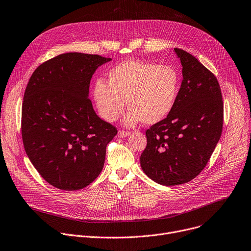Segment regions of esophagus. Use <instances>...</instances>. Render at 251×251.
<instances>
[{"instance_id": "34e87169", "label": "esophagus", "mask_w": 251, "mask_h": 251, "mask_svg": "<svg viewBox=\"0 0 251 251\" xmlns=\"http://www.w3.org/2000/svg\"><path fill=\"white\" fill-rule=\"evenodd\" d=\"M129 132L128 131H125V130H119L118 132V137L119 138H126L129 136Z\"/></svg>"}]
</instances>
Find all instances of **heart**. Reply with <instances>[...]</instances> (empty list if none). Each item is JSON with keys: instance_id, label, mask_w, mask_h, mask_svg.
Here are the masks:
<instances>
[{"instance_id": "heart-1", "label": "heart", "mask_w": 251, "mask_h": 251, "mask_svg": "<svg viewBox=\"0 0 251 251\" xmlns=\"http://www.w3.org/2000/svg\"><path fill=\"white\" fill-rule=\"evenodd\" d=\"M108 83L99 80L94 99L101 118L114 122L126 103L123 123L132 126L142 121L152 126L165 120L174 108L180 90V77L169 65L126 60L113 67Z\"/></svg>"}]
</instances>
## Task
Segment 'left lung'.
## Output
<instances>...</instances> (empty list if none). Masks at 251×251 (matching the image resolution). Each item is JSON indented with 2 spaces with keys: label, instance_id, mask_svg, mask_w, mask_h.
I'll return each instance as SVG.
<instances>
[{
  "label": "left lung",
  "instance_id": "obj_1",
  "mask_svg": "<svg viewBox=\"0 0 251 251\" xmlns=\"http://www.w3.org/2000/svg\"><path fill=\"white\" fill-rule=\"evenodd\" d=\"M183 80L174 108L147 131L140 162L145 174L164 186L197 177L208 163L222 132L223 101L219 83L196 57L175 48Z\"/></svg>",
  "mask_w": 251,
  "mask_h": 251
}]
</instances>
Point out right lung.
<instances>
[{"instance_id": "right-lung-1", "label": "right lung", "mask_w": 251, "mask_h": 251, "mask_svg": "<svg viewBox=\"0 0 251 251\" xmlns=\"http://www.w3.org/2000/svg\"><path fill=\"white\" fill-rule=\"evenodd\" d=\"M110 60L64 53L30 77L22 105L23 144L35 169L55 188L83 189L103 169L106 146L118 130L95 113L88 96L92 75Z\"/></svg>"}]
</instances>
